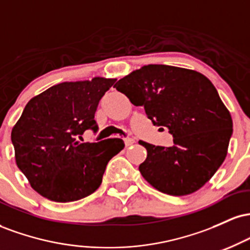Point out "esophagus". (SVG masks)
<instances>
[{
    "instance_id": "obj_1",
    "label": "esophagus",
    "mask_w": 250,
    "mask_h": 250,
    "mask_svg": "<svg viewBox=\"0 0 250 250\" xmlns=\"http://www.w3.org/2000/svg\"><path fill=\"white\" fill-rule=\"evenodd\" d=\"M125 146H127V147H129V146H131L133 143H135V140L131 139V137H125Z\"/></svg>"
}]
</instances>
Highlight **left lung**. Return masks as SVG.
<instances>
[{"label": "left lung", "instance_id": "left-lung-1", "mask_svg": "<svg viewBox=\"0 0 250 250\" xmlns=\"http://www.w3.org/2000/svg\"><path fill=\"white\" fill-rule=\"evenodd\" d=\"M155 125L168 128L171 147L140 141L147 159L142 176L165 194L181 196L205 186L226 159L233 121L213 83L185 68L149 64L114 85Z\"/></svg>", "mask_w": 250, "mask_h": 250}]
</instances>
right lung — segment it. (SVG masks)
Here are the masks:
<instances>
[{
	"mask_svg": "<svg viewBox=\"0 0 250 250\" xmlns=\"http://www.w3.org/2000/svg\"><path fill=\"white\" fill-rule=\"evenodd\" d=\"M114 79L63 82L27 103L11 130L16 165L34 190L55 202L93 194L111 157L125 148L121 139L79 142L88 129L96 133L95 113Z\"/></svg>",
	"mask_w": 250,
	"mask_h": 250,
	"instance_id": "1",
	"label": "right lung"
}]
</instances>
